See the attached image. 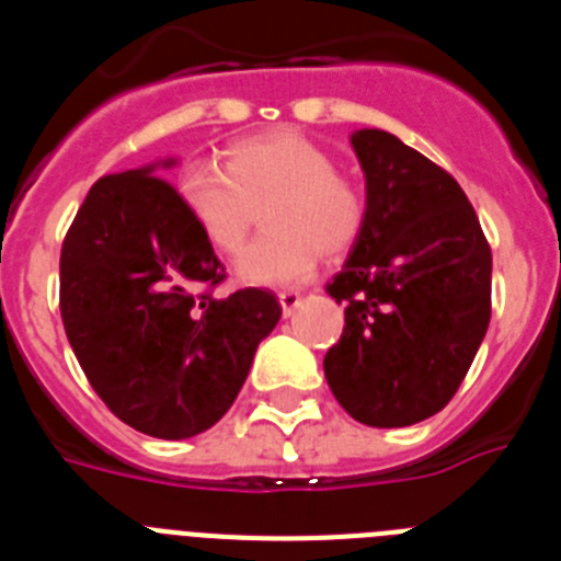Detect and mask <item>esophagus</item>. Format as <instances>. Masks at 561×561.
<instances>
[{"label":"esophagus","mask_w":561,"mask_h":561,"mask_svg":"<svg viewBox=\"0 0 561 561\" xmlns=\"http://www.w3.org/2000/svg\"><path fill=\"white\" fill-rule=\"evenodd\" d=\"M277 300H280V309H284V314L289 317V314H295V309L297 306H300V300H304V297H300V291H280V295H277Z\"/></svg>","instance_id":"esophagus-1"}]
</instances>
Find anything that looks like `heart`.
<instances>
[{"mask_svg": "<svg viewBox=\"0 0 561 561\" xmlns=\"http://www.w3.org/2000/svg\"><path fill=\"white\" fill-rule=\"evenodd\" d=\"M180 202L207 244L225 255L244 247L266 205V232L236 264L238 277L252 286L304 284L320 252L345 255L368 221V196L359 182L336 171L323 146L289 128L236 142L225 171L207 162L187 165Z\"/></svg>", "mask_w": 561, "mask_h": 561, "instance_id": "b5f03b06", "label": "heart"}]
</instances>
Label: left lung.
Instances as JSON below:
<instances>
[{
  "label": "left lung",
  "mask_w": 561,
  "mask_h": 561,
  "mask_svg": "<svg viewBox=\"0 0 561 561\" xmlns=\"http://www.w3.org/2000/svg\"><path fill=\"white\" fill-rule=\"evenodd\" d=\"M368 221L325 291L345 325L323 359L351 419L410 427L458 393L492 320V247L463 187L399 137H351Z\"/></svg>",
  "instance_id": "8db88e82"
}]
</instances>
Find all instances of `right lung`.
<instances>
[{
	"label": "right lung",
	"instance_id": "right-lung-1",
	"mask_svg": "<svg viewBox=\"0 0 561 561\" xmlns=\"http://www.w3.org/2000/svg\"><path fill=\"white\" fill-rule=\"evenodd\" d=\"M225 277L151 168L89 187L64 236L58 306L89 385L128 427L180 440L230 410L280 304L255 286L216 297Z\"/></svg>",
	"mask_w": 561,
	"mask_h": 561
}]
</instances>
